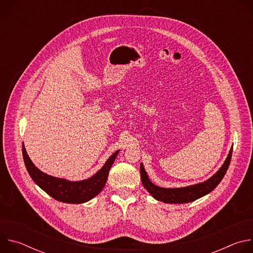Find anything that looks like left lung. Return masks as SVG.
Listing matches in <instances>:
<instances>
[{
    "label": "left lung",
    "mask_w": 253,
    "mask_h": 253,
    "mask_svg": "<svg viewBox=\"0 0 253 253\" xmlns=\"http://www.w3.org/2000/svg\"><path fill=\"white\" fill-rule=\"evenodd\" d=\"M232 156V148L229 151V154L223 163L222 167L216 172L211 178H209L206 181L187 186L182 188H162L159 186L154 185L147 176V173L143 167V164L140 165V174H141V180L142 184L145 187V189L157 200L162 201L164 203H188L192 202L209 192H211L216 186H217L222 178L224 177L228 166L230 164Z\"/></svg>",
    "instance_id": "obj_1"
}]
</instances>
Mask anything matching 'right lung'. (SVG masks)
Returning <instances> with one entry per match:
<instances>
[{"mask_svg":"<svg viewBox=\"0 0 253 253\" xmlns=\"http://www.w3.org/2000/svg\"><path fill=\"white\" fill-rule=\"evenodd\" d=\"M22 150L26 168L31 178L34 180V182L54 199L61 202L73 204L87 202L101 192L106 184L109 170L119 152L116 151L113 155H111L105 165L91 178L82 180V181L72 182L65 179L56 178L45 174L33 164L26 152L24 144L22 146Z\"/></svg>","mask_w":253,"mask_h":253,"instance_id":"1","label":"right lung"}]
</instances>
